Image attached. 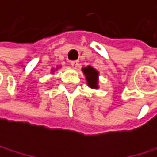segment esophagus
<instances>
[{
  "label": "esophagus",
  "instance_id": "1",
  "mask_svg": "<svg viewBox=\"0 0 157 157\" xmlns=\"http://www.w3.org/2000/svg\"><path fill=\"white\" fill-rule=\"evenodd\" d=\"M71 65H72V67L73 68H78V65H79V63H78V61H77V60H75V61H71Z\"/></svg>",
  "mask_w": 157,
  "mask_h": 157
}]
</instances>
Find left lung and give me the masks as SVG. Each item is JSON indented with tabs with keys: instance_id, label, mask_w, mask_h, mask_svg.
<instances>
[{
	"instance_id": "8db88e82",
	"label": "left lung",
	"mask_w": 157,
	"mask_h": 157,
	"mask_svg": "<svg viewBox=\"0 0 157 157\" xmlns=\"http://www.w3.org/2000/svg\"><path fill=\"white\" fill-rule=\"evenodd\" d=\"M82 72L86 77L88 86H90L91 88H98V72L96 70L90 66H87L82 68Z\"/></svg>"
}]
</instances>
